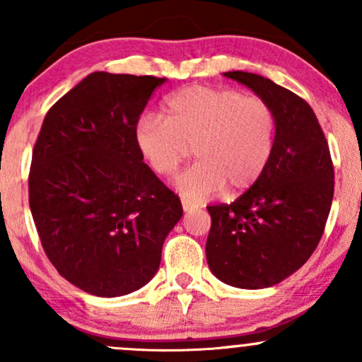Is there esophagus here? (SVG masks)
<instances>
[{
	"mask_svg": "<svg viewBox=\"0 0 362 362\" xmlns=\"http://www.w3.org/2000/svg\"><path fill=\"white\" fill-rule=\"evenodd\" d=\"M182 207H184V211H185V213H190V211H194L195 207H197V206H195L192 201H189V199L182 197Z\"/></svg>",
	"mask_w": 362,
	"mask_h": 362,
	"instance_id": "esophagus-1",
	"label": "esophagus"
}]
</instances>
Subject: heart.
I'll list each match as a JSON object with an SVG mask.
<instances>
[{"mask_svg":"<svg viewBox=\"0 0 362 362\" xmlns=\"http://www.w3.org/2000/svg\"><path fill=\"white\" fill-rule=\"evenodd\" d=\"M165 119L144 115L136 126L139 155L160 177H172L192 148L197 161L177 180L185 197L206 199L226 187L240 194L257 184L276 146L272 105L233 88L189 86L165 103Z\"/></svg>","mask_w":362,"mask_h":362,"instance_id":"heart-1","label":"heart"}]
</instances>
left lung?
<instances>
[{
    "mask_svg": "<svg viewBox=\"0 0 362 362\" xmlns=\"http://www.w3.org/2000/svg\"><path fill=\"white\" fill-rule=\"evenodd\" d=\"M224 76L271 103L277 132L271 163L257 184L231 204L207 206V265L235 288H271L305 265L318 247L334 199V163L306 100L259 74Z\"/></svg>",
    "mask_w": 362,
    "mask_h": 362,
    "instance_id": "8db88e82",
    "label": "left lung"
}]
</instances>
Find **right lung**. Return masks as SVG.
I'll return each instance as SVG.
<instances>
[{"mask_svg":"<svg viewBox=\"0 0 362 362\" xmlns=\"http://www.w3.org/2000/svg\"><path fill=\"white\" fill-rule=\"evenodd\" d=\"M165 78L97 71L45 114L28 173V204L57 272L115 298L155 276L180 199L136 146L141 114Z\"/></svg>","mask_w":362,"mask_h":362,"instance_id":"obj_1","label":"right lung"}]
</instances>
